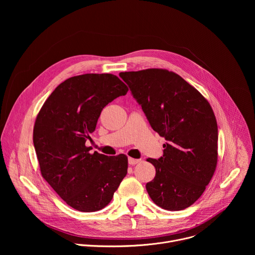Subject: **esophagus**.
Masks as SVG:
<instances>
[{
	"label": "esophagus",
	"instance_id": "obj_1",
	"mask_svg": "<svg viewBox=\"0 0 255 255\" xmlns=\"http://www.w3.org/2000/svg\"><path fill=\"white\" fill-rule=\"evenodd\" d=\"M140 160L139 159H136V158H132V157H129L128 158V162H129V164H131V165H134V164H136V163H138Z\"/></svg>",
	"mask_w": 255,
	"mask_h": 255
}]
</instances>
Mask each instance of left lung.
I'll use <instances>...</instances> for the list:
<instances>
[{"label": "left lung", "instance_id": "1", "mask_svg": "<svg viewBox=\"0 0 255 255\" xmlns=\"http://www.w3.org/2000/svg\"><path fill=\"white\" fill-rule=\"evenodd\" d=\"M151 128L167 143L146 184L151 200L168 211L184 210L204 193L218 158V126L209 102L172 71L149 68L119 75Z\"/></svg>", "mask_w": 255, "mask_h": 255}]
</instances>
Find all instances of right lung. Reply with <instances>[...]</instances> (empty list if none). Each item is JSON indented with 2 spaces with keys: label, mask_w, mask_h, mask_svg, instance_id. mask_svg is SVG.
I'll list each match as a JSON object with an SVG mask.
<instances>
[{
  "label": "right lung",
  "mask_w": 255,
  "mask_h": 255,
  "mask_svg": "<svg viewBox=\"0 0 255 255\" xmlns=\"http://www.w3.org/2000/svg\"><path fill=\"white\" fill-rule=\"evenodd\" d=\"M127 92V86L111 74L72 77L52 92L36 118L33 143L41 174L78 211L105 208L127 174L125 154H92L86 146L103 108Z\"/></svg>",
  "instance_id": "obj_1"
}]
</instances>
